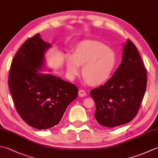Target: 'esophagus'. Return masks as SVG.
<instances>
[{
  "label": "esophagus",
  "instance_id": "34e87169",
  "mask_svg": "<svg viewBox=\"0 0 158 158\" xmlns=\"http://www.w3.org/2000/svg\"><path fill=\"white\" fill-rule=\"evenodd\" d=\"M79 97H85L86 96V92L83 90V89H80V90L79 91Z\"/></svg>",
  "mask_w": 158,
  "mask_h": 158
}]
</instances>
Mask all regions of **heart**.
<instances>
[{"label":"heart","instance_id":"obj_1","mask_svg":"<svg viewBox=\"0 0 158 158\" xmlns=\"http://www.w3.org/2000/svg\"><path fill=\"white\" fill-rule=\"evenodd\" d=\"M116 64V56L112 49L97 41L86 40L79 43L73 54L66 57L67 74L74 79L80 73L91 85H100L112 75Z\"/></svg>","mask_w":158,"mask_h":158}]
</instances>
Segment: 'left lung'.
Segmentation results:
<instances>
[{"label":"left lung","instance_id":"obj_1","mask_svg":"<svg viewBox=\"0 0 158 158\" xmlns=\"http://www.w3.org/2000/svg\"><path fill=\"white\" fill-rule=\"evenodd\" d=\"M147 70L135 46L127 40L122 62L103 85L90 91L94 117L106 127L130 122L137 115L147 88Z\"/></svg>","mask_w":158,"mask_h":158}]
</instances>
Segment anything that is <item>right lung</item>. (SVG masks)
Listing matches in <instances>:
<instances>
[{
    "mask_svg": "<svg viewBox=\"0 0 158 158\" xmlns=\"http://www.w3.org/2000/svg\"><path fill=\"white\" fill-rule=\"evenodd\" d=\"M51 44L38 33L21 46L12 60L8 85L18 114L32 127L46 129L57 125L78 88L44 70L45 53Z\"/></svg>",
    "mask_w": 158,
    "mask_h": 158,
    "instance_id": "obj_1",
    "label": "right lung"
}]
</instances>
